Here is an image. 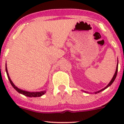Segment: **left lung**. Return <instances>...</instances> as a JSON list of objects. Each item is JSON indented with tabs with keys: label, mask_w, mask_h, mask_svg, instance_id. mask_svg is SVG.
<instances>
[{
	"label": "left lung",
	"mask_w": 124,
	"mask_h": 124,
	"mask_svg": "<svg viewBox=\"0 0 124 124\" xmlns=\"http://www.w3.org/2000/svg\"><path fill=\"white\" fill-rule=\"evenodd\" d=\"M117 70H118V60H117V66H116V71H115V74H114V76H113V78H112V80H111V81L110 82V83H108V85H107V86H106V87H104L103 89H101V90H100V91H97V92H94L95 93H99V92H101V91H104V90H105L106 89H107V87H109L112 84V83H113V82H114L115 81V78H116V76H117ZM84 92H86V91H84ZM86 93H88V92H86Z\"/></svg>",
	"instance_id": "obj_1"
}]
</instances>
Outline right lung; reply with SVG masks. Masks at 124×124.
<instances>
[{
	"label": "right lung",
	"instance_id": "obj_1",
	"mask_svg": "<svg viewBox=\"0 0 124 124\" xmlns=\"http://www.w3.org/2000/svg\"><path fill=\"white\" fill-rule=\"evenodd\" d=\"M5 69H6V72H7V76H8V78L9 80L10 83L11 84V85L12 86V87L18 92V93H21V94H23L24 95L26 96V97H41L42 95H43L44 94H45L46 92V91H39V92H29L27 91H24V90L20 89L18 87H17V86L15 85L13 83V82H12V80L10 78L9 76V74L8 72V70H7V63H6V66H5Z\"/></svg>",
	"mask_w": 124,
	"mask_h": 124
}]
</instances>
